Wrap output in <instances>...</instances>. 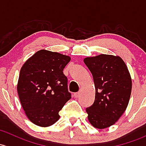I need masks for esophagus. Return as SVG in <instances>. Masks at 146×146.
<instances>
[{"mask_svg":"<svg viewBox=\"0 0 146 146\" xmlns=\"http://www.w3.org/2000/svg\"><path fill=\"white\" fill-rule=\"evenodd\" d=\"M73 96H74L75 98H78V97H80V92L74 93V94H73Z\"/></svg>","mask_w":146,"mask_h":146,"instance_id":"obj_1","label":"esophagus"}]
</instances>
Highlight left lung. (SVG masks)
<instances>
[{
    "label": "left lung",
    "mask_w": 146,
    "mask_h": 146,
    "mask_svg": "<svg viewBox=\"0 0 146 146\" xmlns=\"http://www.w3.org/2000/svg\"><path fill=\"white\" fill-rule=\"evenodd\" d=\"M84 63L93 76L95 99L86 108L88 120L102 129L114 125L125 113L132 87L129 71L119 56L99 54L86 57Z\"/></svg>",
    "instance_id": "1"
}]
</instances>
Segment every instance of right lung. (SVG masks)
<instances>
[{
  "label": "right lung",
  "instance_id": "right-lung-1",
  "mask_svg": "<svg viewBox=\"0 0 146 146\" xmlns=\"http://www.w3.org/2000/svg\"><path fill=\"white\" fill-rule=\"evenodd\" d=\"M70 57L41 50L26 61L20 70L17 92L29 120L46 127L59 120V112L71 98L63 73Z\"/></svg>",
  "mask_w": 146,
  "mask_h": 146
}]
</instances>
